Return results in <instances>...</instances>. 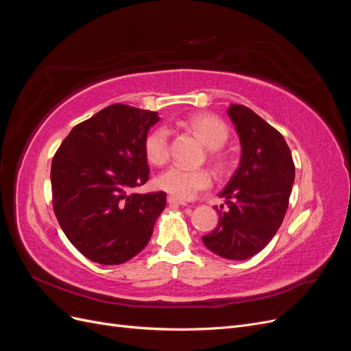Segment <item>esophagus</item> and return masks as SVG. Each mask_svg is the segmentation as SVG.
I'll list each match as a JSON object with an SVG mask.
<instances>
[{
    "label": "esophagus",
    "mask_w": 351,
    "mask_h": 351,
    "mask_svg": "<svg viewBox=\"0 0 351 351\" xmlns=\"http://www.w3.org/2000/svg\"><path fill=\"white\" fill-rule=\"evenodd\" d=\"M168 204L169 205H180V206H187V204L184 200H182V199H178V197H176V196H168Z\"/></svg>",
    "instance_id": "1"
}]
</instances>
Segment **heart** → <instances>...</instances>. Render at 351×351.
Here are the masks:
<instances>
[{"instance_id": "obj_1", "label": "heart", "mask_w": 351, "mask_h": 351, "mask_svg": "<svg viewBox=\"0 0 351 351\" xmlns=\"http://www.w3.org/2000/svg\"><path fill=\"white\" fill-rule=\"evenodd\" d=\"M183 124L192 130L197 139L210 149V159L218 169L227 167V158L222 154L221 147L224 146L230 137L227 124L219 117L212 114H195L189 117ZM145 155L147 161L154 165H162L169 158V133L165 127L147 133L145 139ZM158 187L182 200H190L197 193L208 190L212 186V176L206 169H192L183 165H173L156 178Z\"/></svg>"}]
</instances>
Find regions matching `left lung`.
<instances>
[{
	"label": "left lung",
	"mask_w": 351,
	"mask_h": 351,
	"mask_svg": "<svg viewBox=\"0 0 351 351\" xmlns=\"http://www.w3.org/2000/svg\"><path fill=\"white\" fill-rule=\"evenodd\" d=\"M227 112L239 134L241 158L219 193L230 209H217L218 226L202 240L221 258L244 261L267 246L282 224L294 162L282 134L258 114L237 104H231Z\"/></svg>",
	"instance_id": "left-lung-1"
}]
</instances>
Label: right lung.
<instances>
[{
	"label": "right lung",
	"instance_id": "add662e5",
	"mask_svg": "<svg viewBox=\"0 0 351 351\" xmlns=\"http://www.w3.org/2000/svg\"><path fill=\"white\" fill-rule=\"evenodd\" d=\"M154 111L114 104L74 125L51 165L52 206L83 256L120 265L142 252L167 204L164 192L139 195L149 178L145 139Z\"/></svg>",
	"mask_w": 351,
	"mask_h": 351
}]
</instances>
